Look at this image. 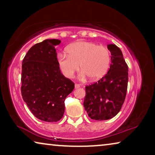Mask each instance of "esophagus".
I'll use <instances>...</instances> for the list:
<instances>
[{"mask_svg":"<svg viewBox=\"0 0 155 155\" xmlns=\"http://www.w3.org/2000/svg\"><path fill=\"white\" fill-rule=\"evenodd\" d=\"M74 87H75V88H76V89H77V88H78V87H81V85H79V84L76 83L75 85H74Z\"/></svg>","mask_w":155,"mask_h":155,"instance_id":"esophagus-1","label":"esophagus"}]
</instances>
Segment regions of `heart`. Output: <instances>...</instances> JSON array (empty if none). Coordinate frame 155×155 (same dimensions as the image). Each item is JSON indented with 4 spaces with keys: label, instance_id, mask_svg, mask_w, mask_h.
Instances as JSON below:
<instances>
[{
    "label": "heart",
    "instance_id": "heart-1",
    "mask_svg": "<svg viewBox=\"0 0 155 155\" xmlns=\"http://www.w3.org/2000/svg\"><path fill=\"white\" fill-rule=\"evenodd\" d=\"M68 54L60 53L57 59L65 77L71 78L79 68L81 78L91 81L103 77L111 64V53L106 47L89 41H77L66 49ZM80 65L78 66V65Z\"/></svg>",
    "mask_w": 155,
    "mask_h": 155
}]
</instances>
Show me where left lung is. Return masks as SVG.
Segmentation results:
<instances>
[{
	"instance_id": "left-lung-1",
	"label": "left lung",
	"mask_w": 155,
	"mask_h": 155,
	"mask_svg": "<svg viewBox=\"0 0 155 155\" xmlns=\"http://www.w3.org/2000/svg\"><path fill=\"white\" fill-rule=\"evenodd\" d=\"M111 52L110 68L101 79L85 86L83 106L92 120H106L115 116L120 111L127 95L128 65L122 52L115 44H109Z\"/></svg>"
}]
</instances>
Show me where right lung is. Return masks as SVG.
I'll list each match as a JSON object with an SVG mask.
<instances>
[{
  "label": "right lung",
  "instance_id": "obj_1",
  "mask_svg": "<svg viewBox=\"0 0 155 155\" xmlns=\"http://www.w3.org/2000/svg\"><path fill=\"white\" fill-rule=\"evenodd\" d=\"M61 41L45 40L28 50L22 61L21 94L37 118L57 122L65 111L64 101L74 88L59 69L55 47Z\"/></svg>",
  "mask_w": 155,
  "mask_h": 155
}]
</instances>
